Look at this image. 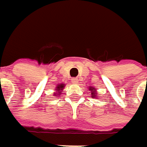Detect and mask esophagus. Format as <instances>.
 Wrapping results in <instances>:
<instances>
[{"label":"esophagus","mask_w":147,"mask_h":147,"mask_svg":"<svg viewBox=\"0 0 147 147\" xmlns=\"http://www.w3.org/2000/svg\"><path fill=\"white\" fill-rule=\"evenodd\" d=\"M72 82H73V83H75V84L78 83V78H72Z\"/></svg>","instance_id":"34e87169"}]
</instances>
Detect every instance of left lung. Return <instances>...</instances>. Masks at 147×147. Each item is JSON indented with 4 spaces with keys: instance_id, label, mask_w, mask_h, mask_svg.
Masks as SVG:
<instances>
[{
    "instance_id": "8db88e82",
    "label": "left lung",
    "mask_w": 147,
    "mask_h": 147,
    "mask_svg": "<svg viewBox=\"0 0 147 147\" xmlns=\"http://www.w3.org/2000/svg\"><path fill=\"white\" fill-rule=\"evenodd\" d=\"M91 88V90H92V91H95V88ZM92 94H96V92H92Z\"/></svg>"
}]
</instances>
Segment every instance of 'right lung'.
I'll return each instance as SVG.
<instances>
[{
	"mask_svg": "<svg viewBox=\"0 0 147 147\" xmlns=\"http://www.w3.org/2000/svg\"><path fill=\"white\" fill-rule=\"evenodd\" d=\"M65 86H64V84H60V85H58V87H57V90H58V93H56V95H59V93H61L60 92V90H63V88H64Z\"/></svg>",
	"mask_w": 147,
	"mask_h": 147,
	"instance_id": "right-lung-1",
	"label": "right lung"
}]
</instances>
